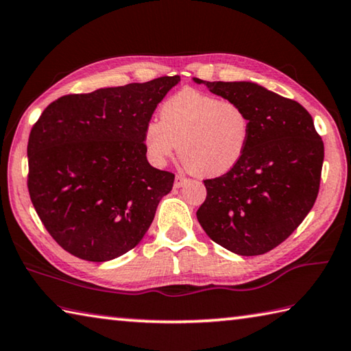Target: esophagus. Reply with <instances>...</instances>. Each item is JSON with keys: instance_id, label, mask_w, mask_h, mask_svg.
Returning <instances> with one entry per match:
<instances>
[{"instance_id": "esophagus-1", "label": "esophagus", "mask_w": 351, "mask_h": 351, "mask_svg": "<svg viewBox=\"0 0 351 351\" xmlns=\"http://www.w3.org/2000/svg\"><path fill=\"white\" fill-rule=\"evenodd\" d=\"M186 182H188V178H186V177L182 176V174H177V176H176L174 186H176V188H180V186H183V184L186 183Z\"/></svg>"}]
</instances>
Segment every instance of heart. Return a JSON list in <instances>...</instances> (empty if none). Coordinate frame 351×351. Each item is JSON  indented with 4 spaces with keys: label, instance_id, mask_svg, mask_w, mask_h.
<instances>
[{
    "label": "heart",
    "instance_id": "obj_1",
    "mask_svg": "<svg viewBox=\"0 0 351 351\" xmlns=\"http://www.w3.org/2000/svg\"><path fill=\"white\" fill-rule=\"evenodd\" d=\"M160 121L145 128V147L154 163L178 157L195 176L228 173L241 160L250 136V117L243 107L186 88L160 107Z\"/></svg>",
    "mask_w": 351,
    "mask_h": 351
}]
</instances>
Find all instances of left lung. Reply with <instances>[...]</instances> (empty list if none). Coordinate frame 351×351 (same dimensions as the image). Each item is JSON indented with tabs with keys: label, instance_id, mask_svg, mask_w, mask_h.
<instances>
[{
	"label": "left lung",
	"instance_id": "1",
	"mask_svg": "<svg viewBox=\"0 0 351 351\" xmlns=\"http://www.w3.org/2000/svg\"><path fill=\"white\" fill-rule=\"evenodd\" d=\"M210 93L244 108L250 136L241 160L203 180L197 210L210 240L230 252L263 255L292 235L318 197L324 142L301 104L252 82H208Z\"/></svg>",
	"mask_w": 351,
	"mask_h": 351
}]
</instances>
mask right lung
<instances>
[{
    "mask_svg": "<svg viewBox=\"0 0 351 351\" xmlns=\"http://www.w3.org/2000/svg\"><path fill=\"white\" fill-rule=\"evenodd\" d=\"M180 76L67 95L43 111L29 136L27 188L59 246L102 263L136 247L174 174L147 160L145 128Z\"/></svg>",
    "mask_w": 351,
    "mask_h": 351,
    "instance_id": "1",
    "label": "right lung"
}]
</instances>
